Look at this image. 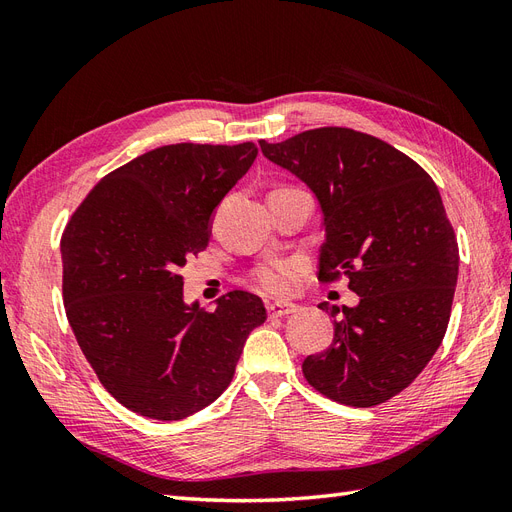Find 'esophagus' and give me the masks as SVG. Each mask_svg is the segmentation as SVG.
Masks as SVG:
<instances>
[{
	"mask_svg": "<svg viewBox=\"0 0 512 512\" xmlns=\"http://www.w3.org/2000/svg\"><path fill=\"white\" fill-rule=\"evenodd\" d=\"M299 309L297 303H269L267 305V314L269 318H282L288 314H294Z\"/></svg>",
	"mask_w": 512,
	"mask_h": 512,
	"instance_id": "1",
	"label": "esophagus"
}]
</instances>
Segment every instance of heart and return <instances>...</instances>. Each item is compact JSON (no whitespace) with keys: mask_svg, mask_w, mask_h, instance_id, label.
Wrapping results in <instances>:
<instances>
[{"mask_svg":"<svg viewBox=\"0 0 512 512\" xmlns=\"http://www.w3.org/2000/svg\"><path fill=\"white\" fill-rule=\"evenodd\" d=\"M301 265L294 260H275V262H267L254 271V282L260 290H265L269 294H284L292 282L294 277L299 275Z\"/></svg>","mask_w":512,"mask_h":512,"instance_id":"heart-1","label":"heart"}]
</instances>
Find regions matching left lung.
Returning <instances> with one entry per match:
<instances>
[{
    "label": "left lung",
    "instance_id": "8db88e82",
    "mask_svg": "<svg viewBox=\"0 0 512 512\" xmlns=\"http://www.w3.org/2000/svg\"><path fill=\"white\" fill-rule=\"evenodd\" d=\"M260 149L318 200V280L348 275L359 294L354 307L331 309L333 344L307 356L303 376L339 404L378 406L421 374L451 318L459 250L438 185L406 153L350 128Z\"/></svg>",
    "mask_w": 512,
    "mask_h": 512
}]
</instances>
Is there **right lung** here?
<instances>
[{"instance_id": "obj_1", "label": "right lung", "mask_w": 512, "mask_h": 512, "mask_svg": "<svg viewBox=\"0 0 512 512\" xmlns=\"http://www.w3.org/2000/svg\"><path fill=\"white\" fill-rule=\"evenodd\" d=\"M256 156L254 143L147 151L100 179L64 230L68 322L104 389L136 414L179 421L213 404L267 320L245 290L213 312L185 303L179 275L209 245L215 207Z\"/></svg>"}]
</instances>
